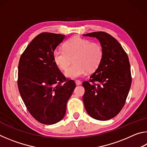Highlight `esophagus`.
Masks as SVG:
<instances>
[{
	"label": "esophagus",
	"instance_id": "obj_1",
	"mask_svg": "<svg viewBox=\"0 0 147 147\" xmlns=\"http://www.w3.org/2000/svg\"><path fill=\"white\" fill-rule=\"evenodd\" d=\"M75 83H76V86H80V85H81V84H82V82L80 80H76Z\"/></svg>",
	"mask_w": 147,
	"mask_h": 147
}]
</instances>
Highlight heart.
I'll list each match as a JSON object with an SVG mask.
<instances>
[{
	"instance_id": "obj_1",
	"label": "heart",
	"mask_w": 147,
	"mask_h": 147,
	"mask_svg": "<svg viewBox=\"0 0 147 147\" xmlns=\"http://www.w3.org/2000/svg\"><path fill=\"white\" fill-rule=\"evenodd\" d=\"M103 54L100 44L76 36L66 42L65 49L54 50L53 58L58 67L63 71L69 67L73 59L74 63L66 71L65 75L77 78L85 75L88 71H95L101 63Z\"/></svg>"
}]
</instances>
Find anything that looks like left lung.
Returning <instances> with one entry per match:
<instances>
[{
  "mask_svg": "<svg viewBox=\"0 0 147 147\" xmlns=\"http://www.w3.org/2000/svg\"><path fill=\"white\" fill-rule=\"evenodd\" d=\"M98 39L103 49V58L89 82H84L83 101L91 117L99 121L112 119L125 104L131 84L130 65L121 44L104 32L83 35Z\"/></svg>",
  "mask_w": 147,
  "mask_h": 147,
  "instance_id": "8db88e82",
  "label": "left lung"
}]
</instances>
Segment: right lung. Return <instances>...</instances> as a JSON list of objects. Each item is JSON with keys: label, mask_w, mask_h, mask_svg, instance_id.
<instances>
[{"label": "right lung", "mask_w": 147, "mask_h": 147, "mask_svg": "<svg viewBox=\"0 0 147 147\" xmlns=\"http://www.w3.org/2000/svg\"><path fill=\"white\" fill-rule=\"evenodd\" d=\"M65 35L43 32L27 46L19 59L18 88L33 117L44 124L58 123L64 117L67 103L76 87L67 80L53 58V52Z\"/></svg>", "instance_id": "obj_1"}]
</instances>
